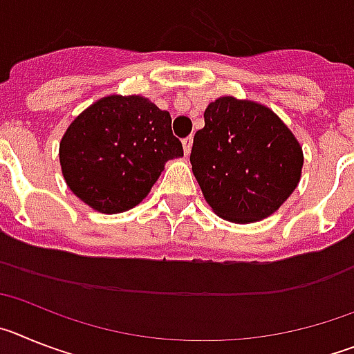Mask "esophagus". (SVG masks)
I'll return each instance as SVG.
<instances>
[{
	"label": "esophagus",
	"mask_w": 354,
	"mask_h": 354,
	"mask_svg": "<svg viewBox=\"0 0 354 354\" xmlns=\"http://www.w3.org/2000/svg\"><path fill=\"white\" fill-rule=\"evenodd\" d=\"M192 145H193V138H192V136H187V138H184V140H183L184 154L189 156V152H192Z\"/></svg>",
	"instance_id": "1"
}]
</instances>
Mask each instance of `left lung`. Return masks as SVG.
<instances>
[{
    "mask_svg": "<svg viewBox=\"0 0 354 354\" xmlns=\"http://www.w3.org/2000/svg\"><path fill=\"white\" fill-rule=\"evenodd\" d=\"M204 120L189 161L207 204L234 223L273 214L299 183L298 140L270 108L234 97L211 102Z\"/></svg>",
    "mask_w": 354,
    "mask_h": 354,
    "instance_id": "8db88e82",
    "label": "left lung"
}]
</instances>
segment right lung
Listing matches in <instances>:
<instances>
[{
  "mask_svg": "<svg viewBox=\"0 0 354 354\" xmlns=\"http://www.w3.org/2000/svg\"><path fill=\"white\" fill-rule=\"evenodd\" d=\"M184 156L171 117L138 95H109L84 109L60 143L67 186L84 204L115 214L138 205L168 159Z\"/></svg>",
  "mask_w": 354,
  "mask_h": 354,
  "instance_id": "right-lung-1",
  "label": "right lung"
}]
</instances>
